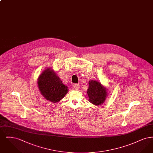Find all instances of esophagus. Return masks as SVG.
<instances>
[{
    "mask_svg": "<svg viewBox=\"0 0 153 153\" xmlns=\"http://www.w3.org/2000/svg\"><path fill=\"white\" fill-rule=\"evenodd\" d=\"M73 87L75 89H79L80 88V85L78 84H74L73 85Z\"/></svg>",
    "mask_w": 153,
    "mask_h": 153,
    "instance_id": "1",
    "label": "esophagus"
}]
</instances>
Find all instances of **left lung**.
<instances>
[{
	"mask_svg": "<svg viewBox=\"0 0 153 153\" xmlns=\"http://www.w3.org/2000/svg\"><path fill=\"white\" fill-rule=\"evenodd\" d=\"M87 94L89 102L96 105L102 104L107 96L106 89L100 82L93 80L89 81Z\"/></svg>",
	"mask_w": 153,
	"mask_h": 153,
	"instance_id": "8db88e82",
	"label": "left lung"
}]
</instances>
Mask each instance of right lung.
<instances>
[{"label": "right lung", "mask_w": 153, "mask_h": 153, "mask_svg": "<svg viewBox=\"0 0 153 153\" xmlns=\"http://www.w3.org/2000/svg\"><path fill=\"white\" fill-rule=\"evenodd\" d=\"M38 85L41 95L53 102L61 100L68 91V87L51 69H47L39 76Z\"/></svg>", "instance_id": "1"}]
</instances>
